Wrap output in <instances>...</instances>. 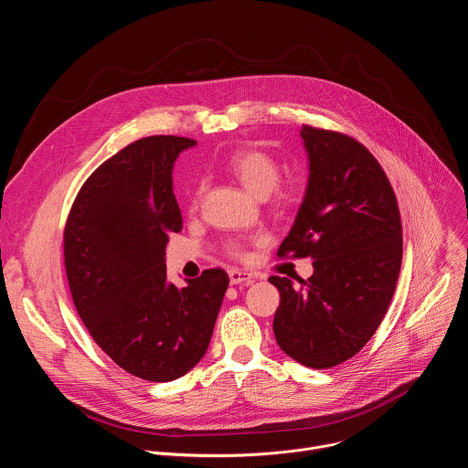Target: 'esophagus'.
Here are the masks:
<instances>
[{
  "mask_svg": "<svg viewBox=\"0 0 468 468\" xmlns=\"http://www.w3.org/2000/svg\"><path fill=\"white\" fill-rule=\"evenodd\" d=\"M229 278H230V284H252L254 282V274L241 271V269H230L229 271Z\"/></svg>",
  "mask_w": 468,
  "mask_h": 468,
  "instance_id": "1",
  "label": "esophagus"
}]
</instances>
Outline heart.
<instances>
[{
    "label": "heart",
    "instance_id": "b5f03b06",
    "mask_svg": "<svg viewBox=\"0 0 468 468\" xmlns=\"http://www.w3.org/2000/svg\"><path fill=\"white\" fill-rule=\"evenodd\" d=\"M223 169L234 176L238 182H241L245 188L263 199L267 197L271 205L276 210H292L301 201V188L293 182L280 184V175H282V167L276 160L274 154H271L265 149L260 147H245L230 153L223 160ZM205 192V180H199L194 186V192L190 197V208L196 210L201 203ZM256 243L261 241V238L254 239ZM225 254L236 260L249 258V243L245 239H227L223 245Z\"/></svg>",
    "mask_w": 468,
    "mask_h": 468
}]
</instances>
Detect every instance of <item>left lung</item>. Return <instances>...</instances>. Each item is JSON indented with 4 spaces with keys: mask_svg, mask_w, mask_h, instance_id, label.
I'll use <instances>...</instances> for the list:
<instances>
[{
    "mask_svg": "<svg viewBox=\"0 0 468 468\" xmlns=\"http://www.w3.org/2000/svg\"><path fill=\"white\" fill-rule=\"evenodd\" d=\"M310 180L278 258H314L299 284L271 276L280 292L272 330L295 361L330 368L356 356L380 326L400 272L402 221L380 162L356 138L303 125Z\"/></svg>",
    "mask_w": 468,
    "mask_h": 468,
    "instance_id": "left-lung-1",
    "label": "left lung"
}]
</instances>
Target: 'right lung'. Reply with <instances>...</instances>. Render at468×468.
Instances as JSON below:
<instances>
[{
    "instance_id": "right-lung-1",
    "label": "right lung",
    "mask_w": 468,
    "mask_h": 468,
    "mask_svg": "<svg viewBox=\"0 0 468 468\" xmlns=\"http://www.w3.org/2000/svg\"><path fill=\"white\" fill-rule=\"evenodd\" d=\"M192 145L171 134L129 144L84 180L64 227L79 317L114 363L149 382L176 380L199 363L230 282L219 267L186 288L167 282L165 245L182 230L171 171Z\"/></svg>"
}]
</instances>
